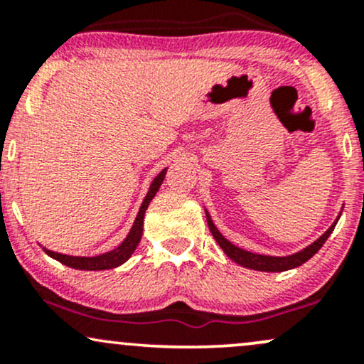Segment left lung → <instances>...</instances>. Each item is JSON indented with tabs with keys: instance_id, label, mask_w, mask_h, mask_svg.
<instances>
[{
	"instance_id": "8db88e82",
	"label": "left lung",
	"mask_w": 364,
	"mask_h": 364,
	"mask_svg": "<svg viewBox=\"0 0 364 364\" xmlns=\"http://www.w3.org/2000/svg\"><path fill=\"white\" fill-rule=\"evenodd\" d=\"M205 215H207L208 229H210L212 236L215 237V241L219 243L220 248H223V252L228 255L232 262H236L237 265L246 267V269L260 270V272H284V270H291V269H296V267L303 265L304 262L310 260L313 255H315L321 248V246H323L325 241H327V237L332 235L333 228H336L337 220H339V217H341V214L337 215V219L333 220V224L330 225L327 231H325L323 235L318 237V240L313 241L310 246L303 248L301 252L287 255V257H270V255L252 253V252H248V250H243V248H240V246L232 245L231 241L225 240V237L220 235L219 229H217L215 224L212 223L210 215H208L207 210H205Z\"/></svg>"
}]
</instances>
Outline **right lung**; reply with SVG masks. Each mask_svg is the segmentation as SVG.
I'll return each mask as SVG.
<instances>
[{
    "label": "right lung",
    "mask_w": 364,
    "mask_h": 364,
    "mask_svg": "<svg viewBox=\"0 0 364 364\" xmlns=\"http://www.w3.org/2000/svg\"><path fill=\"white\" fill-rule=\"evenodd\" d=\"M166 171L168 168L162 169L161 173L154 178V181L150 183V188L145 195L144 202H141L139 215H136L135 223H133L132 229H129L128 236L124 237V241L121 243L118 248L111 250V252L97 255V257H72V255H63V253H56L51 252V250H46L44 252L49 255V257L54 258V260L61 262L63 265L72 267V269L77 270H107V269H114V267H119L121 263H124L132 257V253L135 252L136 246H139L140 240H141V232H144V215L145 210H147L149 203L152 202V198L156 196V193L161 188L162 181H164Z\"/></svg>",
    "instance_id": "obj_1"
}]
</instances>
